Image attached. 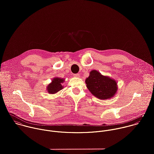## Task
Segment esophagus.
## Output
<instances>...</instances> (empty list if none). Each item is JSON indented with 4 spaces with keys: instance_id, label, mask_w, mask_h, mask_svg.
I'll use <instances>...</instances> for the list:
<instances>
[{
    "instance_id": "obj_1",
    "label": "esophagus",
    "mask_w": 154,
    "mask_h": 154,
    "mask_svg": "<svg viewBox=\"0 0 154 154\" xmlns=\"http://www.w3.org/2000/svg\"><path fill=\"white\" fill-rule=\"evenodd\" d=\"M74 76L75 77H80V74H74Z\"/></svg>"
}]
</instances>
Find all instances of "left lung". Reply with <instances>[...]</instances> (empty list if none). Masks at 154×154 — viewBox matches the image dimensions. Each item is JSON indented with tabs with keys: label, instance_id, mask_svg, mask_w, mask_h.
Returning <instances> with one entry per match:
<instances>
[{
	"label": "left lung",
	"instance_id": "obj_1",
	"mask_svg": "<svg viewBox=\"0 0 154 154\" xmlns=\"http://www.w3.org/2000/svg\"><path fill=\"white\" fill-rule=\"evenodd\" d=\"M86 87L90 93L100 100L112 98L118 90L116 81L108 76L102 75L99 71L93 70L85 80Z\"/></svg>",
	"mask_w": 154,
	"mask_h": 154
}]
</instances>
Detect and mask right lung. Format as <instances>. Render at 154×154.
<instances>
[{
	"label": "right lung",
	"instance_id": "add662e5",
	"mask_svg": "<svg viewBox=\"0 0 154 154\" xmlns=\"http://www.w3.org/2000/svg\"><path fill=\"white\" fill-rule=\"evenodd\" d=\"M64 81V79H61L57 77H54L52 80V82L47 86V91L48 93L54 94L61 90L63 88L62 83H63Z\"/></svg>",
	"mask_w": 154,
	"mask_h": 154
}]
</instances>
